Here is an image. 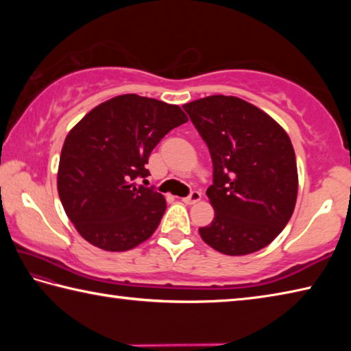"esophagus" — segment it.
Returning a JSON list of instances; mask_svg holds the SVG:
<instances>
[{
  "label": "esophagus",
  "mask_w": 351,
  "mask_h": 351,
  "mask_svg": "<svg viewBox=\"0 0 351 351\" xmlns=\"http://www.w3.org/2000/svg\"><path fill=\"white\" fill-rule=\"evenodd\" d=\"M199 199H201V192H198V190H193V192H190L189 197L182 198V201L186 204H195V203H198Z\"/></svg>",
  "instance_id": "1"
}]
</instances>
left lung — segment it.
Segmentation results:
<instances>
[{
  "instance_id": "obj_1",
  "label": "left lung",
  "mask_w": 351,
  "mask_h": 351,
  "mask_svg": "<svg viewBox=\"0 0 351 351\" xmlns=\"http://www.w3.org/2000/svg\"><path fill=\"white\" fill-rule=\"evenodd\" d=\"M210 152L207 197L215 218L199 235L226 255L257 252L288 224L297 198V165L288 134L257 106L209 96L182 106Z\"/></svg>"
}]
</instances>
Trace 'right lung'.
Segmentation results:
<instances>
[{"label": "right lung", "instance_id": "add662e5", "mask_svg": "<svg viewBox=\"0 0 351 351\" xmlns=\"http://www.w3.org/2000/svg\"><path fill=\"white\" fill-rule=\"evenodd\" d=\"M187 122L178 105L123 94L97 105L71 130L58 164V197L79 234L111 252L133 249L161 223L165 199L138 181L170 130ZM147 181V180H144Z\"/></svg>", "mask_w": 351, "mask_h": 351}]
</instances>
